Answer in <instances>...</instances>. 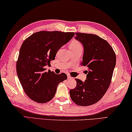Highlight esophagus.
Here are the masks:
<instances>
[{
    "label": "esophagus",
    "mask_w": 132,
    "mask_h": 132,
    "mask_svg": "<svg viewBox=\"0 0 132 132\" xmlns=\"http://www.w3.org/2000/svg\"><path fill=\"white\" fill-rule=\"evenodd\" d=\"M68 79H73V78H72L70 75H68Z\"/></svg>",
    "instance_id": "1"
}]
</instances>
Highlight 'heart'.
<instances>
[{
    "instance_id": "obj_1",
    "label": "heart",
    "mask_w": 132,
    "mask_h": 132,
    "mask_svg": "<svg viewBox=\"0 0 132 132\" xmlns=\"http://www.w3.org/2000/svg\"><path fill=\"white\" fill-rule=\"evenodd\" d=\"M70 49H77V48H80L82 47V45L79 43V41L77 40L72 41L71 43L70 44L69 46Z\"/></svg>"
}]
</instances>
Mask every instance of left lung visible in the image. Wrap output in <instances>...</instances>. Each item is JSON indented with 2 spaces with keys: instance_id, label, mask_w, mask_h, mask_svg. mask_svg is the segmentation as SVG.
Returning <instances> with one entry per match:
<instances>
[{
  "instance_id": "obj_1",
  "label": "left lung",
  "mask_w": 132,
  "mask_h": 132,
  "mask_svg": "<svg viewBox=\"0 0 132 132\" xmlns=\"http://www.w3.org/2000/svg\"><path fill=\"white\" fill-rule=\"evenodd\" d=\"M74 37L83 45L81 65L88 70L85 82L75 79L77 86L70 90V95L78 105H91L102 99L110 85L116 55L108 42L97 35L76 33Z\"/></svg>"
}]
</instances>
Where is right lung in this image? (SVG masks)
Listing matches in <instances>:
<instances>
[{"instance_id": "add662e5", "label": "right lung", "mask_w": 132, "mask_h": 132, "mask_svg": "<svg viewBox=\"0 0 132 132\" xmlns=\"http://www.w3.org/2000/svg\"><path fill=\"white\" fill-rule=\"evenodd\" d=\"M74 32L40 31L33 33L22 44L16 71L24 92L30 99L45 103L54 97L58 84L67 75L55 74L46 67L54 60L58 50L73 37Z\"/></svg>"}]
</instances>
